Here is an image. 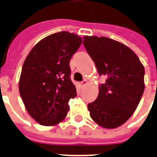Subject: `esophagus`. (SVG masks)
<instances>
[{
	"label": "esophagus",
	"mask_w": 157,
	"mask_h": 157,
	"mask_svg": "<svg viewBox=\"0 0 157 157\" xmlns=\"http://www.w3.org/2000/svg\"><path fill=\"white\" fill-rule=\"evenodd\" d=\"M88 84V81H86V80H84V81H82L81 82V86H85V85H86Z\"/></svg>",
	"instance_id": "1"
}]
</instances>
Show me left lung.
<instances>
[{"label": "left lung", "instance_id": "8db88e82", "mask_svg": "<svg viewBox=\"0 0 157 157\" xmlns=\"http://www.w3.org/2000/svg\"><path fill=\"white\" fill-rule=\"evenodd\" d=\"M83 44L94 61L99 76L107 77L99 94L88 105L96 123L114 129L129 119L144 91V67L128 47L106 37L85 36Z\"/></svg>", "mask_w": 157, "mask_h": 157}]
</instances>
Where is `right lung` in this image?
<instances>
[{"mask_svg":"<svg viewBox=\"0 0 157 157\" xmlns=\"http://www.w3.org/2000/svg\"><path fill=\"white\" fill-rule=\"evenodd\" d=\"M81 43L73 33H55L37 43L25 59L19 92L27 112L39 124H58L67 115L68 101L76 96L70 59Z\"/></svg>","mask_w":157,"mask_h":157,"instance_id":"right-lung-1","label":"right lung"}]
</instances>
